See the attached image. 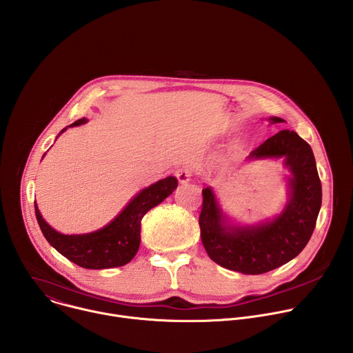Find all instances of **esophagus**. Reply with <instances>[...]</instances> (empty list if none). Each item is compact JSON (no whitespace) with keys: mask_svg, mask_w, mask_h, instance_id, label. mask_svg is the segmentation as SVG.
I'll list each match as a JSON object with an SVG mask.
<instances>
[{"mask_svg":"<svg viewBox=\"0 0 353 353\" xmlns=\"http://www.w3.org/2000/svg\"><path fill=\"white\" fill-rule=\"evenodd\" d=\"M174 176L177 177L179 183L184 184V183H188V181L191 180L192 172H191V169H188V168H181V169H177V170H176Z\"/></svg>","mask_w":353,"mask_h":353,"instance_id":"obj_1","label":"esophagus"}]
</instances>
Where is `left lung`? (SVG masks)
<instances>
[{"mask_svg": "<svg viewBox=\"0 0 353 353\" xmlns=\"http://www.w3.org/2000/svg\"><path fill=\"white\" fill-rule=\"evenodd\" d=\"M271 123L283 119L271 117ZM285 158L290 198L272 221L256 226L229 225L214 191L203 190L201 240L212 261L245 275L272 271L293 260L309 243L321 208V181L310 145L294 131L282 130L250 154V159Z\"/></svg>", "mask_w": 353, "mask_h": 353, "instance_id": "left-lung-1", "label": "left lung"}]
</instances>
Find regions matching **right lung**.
<instances>
[{
  "label": "right lung",
  "mask_w": 353,
  "mask_h": 353,
  "mask_svg": "<svg viewBox=\"0 0 353 353\" xmlns=\"http://www.w3.org/2000/svg\"><path fill=\"white\" fill-rule=\"evenodd\" d=\"M86 121V119H79L70 127L81 125ZM176 187L177 179L170 176L143 188L109 225L86 234L59 233L41 218L34 203L36 219L46 240L74 264L88 270L116 268L125 265L137 254L141 243V221L143 215L161 204Z\"/></svg>",
  "instance_id": "1"
}]
</instances>
